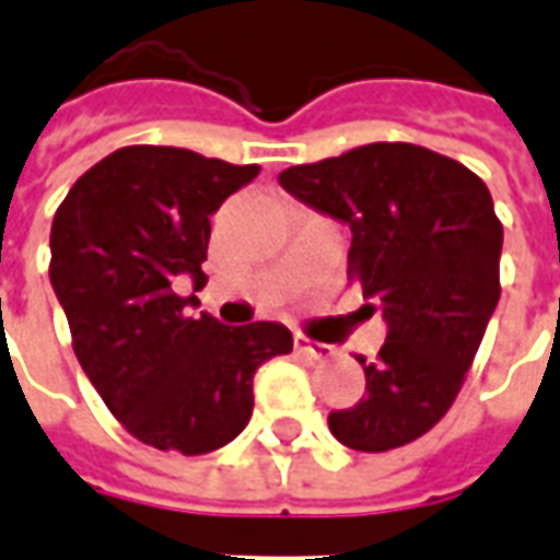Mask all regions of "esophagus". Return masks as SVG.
I'll list each match as a JSON object with an SVG mask.
<instances>
[{
	"label": "esophagus",
	"mask_w": 560,
	"mask_h": 560,
	"mask_svg": "<svg viewBox=\"0 0 560 560\" xmlns=\"http://www.w3.org/2000/svg\"><path fill=\"white\" fill-rule=\"evenodd\" d=\"M293 348H296L300 353H305V357H312V360H327L329 353H332V348H329V345H320V341L305 339V336H296V339H293Z\"/></svg>",
	"instance_id": "esophagus-1"
}]
</instances>
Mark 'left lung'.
I'll return each mask as SVG.
<instances>
[{"label":"left lung","mask_w":560,"mask_h":560,"mask_svg":"<svg viewBox=\"0 0 560 560\" xmlns=\"http://www.w3.org/2000/svg\"><path fill=\"white\" fill-rule=\"evenodd\" d=\"M284 191L351 228L348 279L375 296L387 341L365 396L329 413V432L384 453L441 422L501 300L504 228L489 188L456 159L413 143H365L279 173Z\"/></svg>","instance_id":"obj_1"}]
</instances>
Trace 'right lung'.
<instances>
[{"mask_svg": "<svg viewBox=\"0 0 560 560\" xmlns=\"http://www.w3.org/2000/svg\"><path fill=\"white\" fill-rule=\"evenodd\" d=\"M257 164L179 147H122L71 185L50 228V281L71 348L128 434L183 456L243 432L255 372L293 351L281 324L224 327L188 317L207 284L209 215L252 183Z\"/></svg>", "mask_w": 560, "mask_h": 560, "instance_id": "obj_1", "label": "right lung"}]
</instances>
